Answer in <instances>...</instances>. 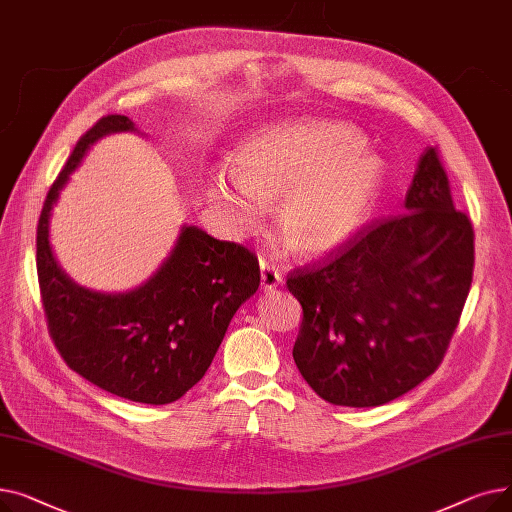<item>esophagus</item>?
I'll return each mask as SVG.
<instances>
[{
	"instance_id": "34e87169",
	"label": "esophagus",
	"mask_w": 512,
	"mask_h": 512,
	"mask_svg": "<svg viewBox=\"0 0 512 512\" xmlns=\"http://www.w3.org/2000/svg\"><path fill=\"white\" fill-rule=\"evenodd\" d=\"M259 270H261V288L263 290H274L276 286L282 284V272L278 270V265L272 259L261 257Z\"/></svg>"
}]
</instances>
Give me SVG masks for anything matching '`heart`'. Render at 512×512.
Instances as JSON below:
<instances>
[{"label": "heart", "mask_w": 512, "mask_h": 512, "mask_svg": "<svg viewBox=\"0 0 512 512\" xmlns=\"http://www.w3.org/2000/svg\"><path fill=\"white\" fill-rule=\"evenodd\" d=\"M365 143L342 122L265 128L236 149V182L215 172L203 193L242 230L257 224V205L278 207V230L292 253H328L365 226L384 191L386 166Z\"/></svg>", "instance_id": "b5f03b06"}]
</instances>
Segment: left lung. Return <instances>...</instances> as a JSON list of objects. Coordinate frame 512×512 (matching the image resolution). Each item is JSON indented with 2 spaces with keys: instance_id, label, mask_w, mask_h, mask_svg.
I'll list each match as a JSON object with an SVG mask.
<instances>
[{
  "instance_id": "8db88e82",
  "label": "left lung",
  "mask_w": 512,
  "mask_h": 512,
  "mask_svg": "<svg viewBox=\"0 0 512 512\" xmlns=\"http://www.w3.org/2000/svg\"><path fill=\"white\" fill-rule=\"evenodd\" d=\"M405 211L288 274L303 307L292 348L305 382L338 407H380L442 363L473 280V226L454 209L438 149L419 159Z\"/></svg>"
}]
</instances>
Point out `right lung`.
Segmentation results:
<instances>
[{
  "label": "right lung",
  "mask_w": 512,
  "mask_h": 512,
  "mask_svg": "<svg viewBox=\"0 0 512 512\" xmlns=\"http://www.w3.org/2000/svg\"><path fill=\"white\" fill-rule=\"evenodd\" d=\"M137 130L128 116L97 120L51 184L37 226V276L49 336L85 380L143 405H168L211 365L236 309L259 288L255 253L182 226L170 257L139 288L105 294L74 284L49 247V218L70 174L105 134Z\"/></svg>",
  "instance_id": "1"
}]
</instances>
